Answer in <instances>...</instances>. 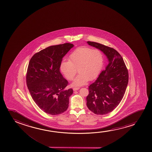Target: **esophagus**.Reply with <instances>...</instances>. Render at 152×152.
Returning a JSON list of instances; mask_svg holds the SVG:
<instances>
[{
	"label": "esophagus",
	"mask_w": 152,
	"mask_h": 152,
	"mask_svg": "<svg viewBox=\"0 0 152 152\" xmlns=\"http://www.w3.org/2000/svg\"><path fill=\"white\" fill-rule=\"evenodd\" d=\"M79 89V87H74L73 88V90L74 91H77Z\"/></svg>",
	"instance_id": "obj_1"
}]
</instances>
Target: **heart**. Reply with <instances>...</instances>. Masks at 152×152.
<instances>
[{"mask_svg": "<svg viewBox=\"0 0 152 152\" xmlns=\"http://www.w3.org/2000/svg\"><path fill=\"white\" fill-rule=\"evenodd\" d=\"M103 56L99 49L80 47L72 52L69 61H63L60 70L69 80H73L77 73H79L73 82L74 86L84 85L88 81L98 77L103 65Z\"/></svg>", "mask_w": 152, "mask_h": 152, "instance_id": "obj_1", "label": "heart"}]
</instances>
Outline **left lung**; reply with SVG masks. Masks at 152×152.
Segmentation results:
<instances>
[{
	"label": "left lung",
	"mask_w": 152,
	"mask_h": 152,
	"mask_svg": "<svg viewBox=\"0 0 152 152\" xmlns=\"http://www.w3.org/2000/svg\"><path fill=\"white\" fill-rule=\"evenodd\" d=\"M87 44L103 52L108 63L89 86L87 106L96 114H107L123 99L128 83V72L122 56L115 49L96 42H87Z\"/></svg>",
	"instance_id": "1"
}]
</instances>
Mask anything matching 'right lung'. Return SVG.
<instances>
[{
    "mask_svg": "<svg viewBox=\"0 0 152 152\" xmlns=\"http://www.w3.org/2000/svg\"><path fill=\"white\" fill-rule=\"evenodd\" d=\"M74 45L65 43L40 51L29 61L26 83L31 98L44 112L56 115L69 107L72 89H67L68 81L60 71L62 58Z\"/></svg>",
    "mask_w": 152,
    "mask_h": 152,
    "instance_id": "right-lung-1",
    "label": "right lung"
}]
</instances>
